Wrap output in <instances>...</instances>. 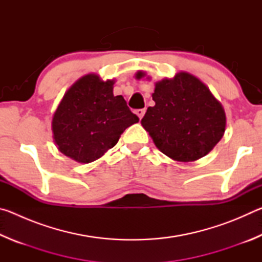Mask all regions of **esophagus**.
I'll return each instance as SVG.
<instances>
[{"instance_id":"obj_1","label":"esophagus","mask_w":262,"mask_h":262,"mask_svg":"<svg viewBox=\"0 0 262 262\" xmlns=\"http://www.w3.org/2000/svg\"><path fill=\"white\" fill-rule=\"evenodd\" d=\"M135 113L139 115V118L140 119H142L143 118V115H144V113H145V108H140V110H136L135 111Z\"/></svg>"}]
</instances>
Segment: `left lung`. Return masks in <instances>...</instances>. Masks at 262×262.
Masks as SVG:
<instances>
[{
	"instance_id": "left-lung-1",
	"label": "left lung",
	"mask_w": 262,
	"mask_h": 262,
	"mask_svg": "<svg viewBox=\"0 0 262 262\" xmlns=\"http://www.w3.org/2000/svg\"><path fill=\"white\" fill-rule=\"evenodd\" d=\"M137 74V78L143 76ZM155 106L141 120L156 147L174 161L193 162L219 143L225 130V113L200 79L188 73L156 83Z\"/></svg>"
}]
</instances>
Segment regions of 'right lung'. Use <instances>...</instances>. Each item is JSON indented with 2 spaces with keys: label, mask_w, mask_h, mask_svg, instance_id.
Here are the masks:
<instances>
[{
  "label": "right lung",
  "mask_w": 262,
  "mask_h": 262,
  "mask_svg": "<svg viewBox=\"0 0 262 262\" xmlns=\"http://www.w3.org/2000/svg\"><path fill=\"white\" fill-rule=\"evenodd\" d=\"M113 83L89 74L66 92L52 122L55 143L66 156L94 162L118 143L126 128L139 122L123 97L113 95Z\"/></svg>",
  "instance_id": "1"
}]
</instances>
